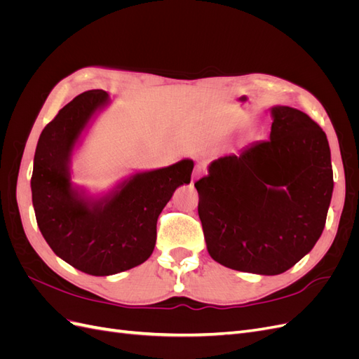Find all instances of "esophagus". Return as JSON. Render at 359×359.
<instances>
[{
	"instance_id": "1",
	"label": "esophagus",
	"mask_w": 359,
	"mask_h": 359,
	"mask_svg": "<svg viewBox=\"0 0 359 359\" xmlns=\"http://www.w3.org/2000/svg\"><path fill=\"white\" fill-rule=\"evenodd\" d=\"M202 175H203V166L202 165H196V168H194V170H193V181H196Z\"/></svg>"
}]
</instances>
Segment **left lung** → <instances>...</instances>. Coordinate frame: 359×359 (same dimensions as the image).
<instances>
[{"mask_svg":"<svg viewBox=\"0 0 359 359\" xmlns=\"http://www.w3.org/2000/svg\"><path fill=\"white\" fill-rule=\"evenodd\" d=\"M268 140L214 160L194 182L210 256L227 268L285 273L318 243L334 180L327 135L289 106L273 107Z\"/></svg>","mask_w":359,"mask_h":359,"instance_id":"8db88e82","label":"left lung"}]
</instances>
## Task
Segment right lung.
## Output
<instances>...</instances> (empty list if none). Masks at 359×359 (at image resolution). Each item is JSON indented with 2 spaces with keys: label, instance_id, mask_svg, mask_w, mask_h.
<instances>
[{
  "label": "right lung",
  "instance_id": "right-lung-1",
  "mask_svg": "<svg viewBox=\"0 0 359 359\" xmlns=\"http://www.w3.org/2000/svg\"><path fill=\"white\" fill-rule=\"evenodd\" d=\"M107 99L90 90L62 107L39 137L31 177L39 229L53 253L90 276L135 268L156 245L157 219L173 191L190 184L191 160L136 173L111 198L88 201L72 187L69 161L74 144Z\"/></svg>",
  "mask_w": 359,
  "mask_h": 359
}]
</instances>
